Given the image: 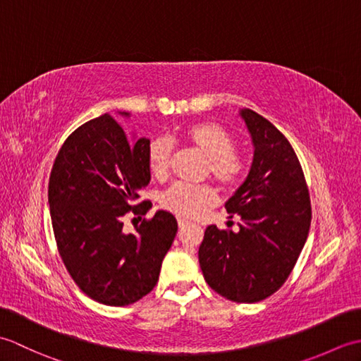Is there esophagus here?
<instances>
[{
	"label": "esophagus",
	"instance_id": "1",
	"mask_svg": "<svg viewBox=\"0 0 361 361\" xmlns=\"http://www.w3.org/2000/svg\"><path fill=\"white\" fill-rule=\"evenodd\" d=\"M188 225H189V221H188L186 219H181V217L178 219V226H180V228H185V226H188Z\"/></svg>",
	"mask_w": 361,
	"mask_h": 361
}]
</instances>
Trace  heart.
I'll return each instance as SVG.
<instances>
[{
	"instance_id": "heart-1",
	"label": "heart",
	"mask_w": 361,
	"mask_h": 361,
	"mask_svg": "<svg viewBox=\"0 0 361 361\" xmlns=\"http://www.w3.org/2000/svg\"><path fill=\"white\" fill-rule=\"evenodd\" d=\"M180 137L190 147L206 157L204 172L224 189H233L242 181L248 163L235 150L234 135L216 121H197L181 128ZM173 147L163 137L152 140L145 159L150 173L163 180L171 167ZM217 202V192L211 185H185L175 183L161 197V206L183 219H195Z\"/></svg>"
}]
</instances>
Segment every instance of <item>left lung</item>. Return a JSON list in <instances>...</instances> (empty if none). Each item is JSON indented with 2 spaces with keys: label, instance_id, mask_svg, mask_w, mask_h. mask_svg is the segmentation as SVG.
<instances>
[{
  "label": "left lung",
  "instance_id": "left-lung-1",
  "mask_svg": "<svg viewBox=\"0 0 361 361\" xmlns=\"http://www.w3.org/2000/svg\"><path fill=\"white\" fill-rule=\"evenodd\" d=\"M255 142L251 171L226 202L240 231L206 228L198 262L209 287L235 302H259L287 281L307 240L312 206L288 140L250 109L240 111Z\"/></svg>",
  "mask_w": 361,
  "mask_h": 361
}]
</instances>
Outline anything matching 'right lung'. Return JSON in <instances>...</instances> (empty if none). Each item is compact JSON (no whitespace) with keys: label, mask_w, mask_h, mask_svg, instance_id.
Segmentation results:
<instances>
[{"label":"right lung","mask_w":361,"mask_h":361,"mask_svg":"<svg viewBox=\"0 0 361 361\" xmlns=\"http://www.w3.org/2000/svg\"><path fill=\"white\" fill-rule=\"evenodd\" d=\"M127 114V113H126ZM150 141L132 142L121 122L105 113L78 127L60 147L48 198L59 255L78 287L94 301L122 307L157 286L161 264L176 235L171 212L142 219L124 233L127 212L145 216Z\"/></svg>","instance_id":"add662e5"}]
</instances>
